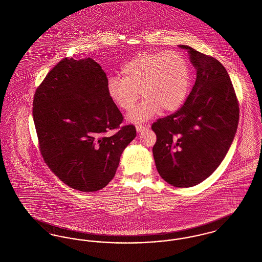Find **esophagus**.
I'll list each match as a JSON object with an SVG mask.
<instances>
[{"label":"esophagus","instance_id":"esophagus-1","mask_svg":"<svg viewBox=\"0 0 262 262\" xmlns=\"http://www.w3.org/2000/svg\"><path fill=\"white\" fill-rule=\"evenodd\" d=\"M136 127H137V133H141V132H142V130H144V129H145V128H146V125H136Z\"/></svg>","mask_w":262,"mask_h":262}]
</instances>
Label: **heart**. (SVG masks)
Returning <instances> with one entry per match:
<instances>
[{
	"mask_svg": "<svg viewBox=\"0 0 262 262\" xmlns=\"http://www.w3.org/2000/svg\"><path fill=\"white\" fill-rule=\"evenodd\" d=\"M190 85L189 67L177 51L142 52L123 64L121 76L107 82V94L121 110H130L140 97L145 98L126 117L134 124L144 123L162 111L178 110L187 98Z\"/></svg>",
	"mask_w": 262,
	"mask_h": 262,
	"instance_id": "heart-1",
	"label": "heart"
}]
</instances>
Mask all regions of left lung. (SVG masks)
<instances>
[{
  "label": "left lung",
  "instance_id": "8db88e82",
  "mask_svg": "<svg viewBox=\"0 0 262 262\" xmlns=\"http://www.w3.org/2000/svg\"><path fill=\"white\" fill-rule=\"evenodd\" d=\"M196 80L177 112L152 125L158 173L177 187L199 185L218 168L237 132L239 109L224 66L187 45Z\"/></svg>",
  "mask_w": 262,
  "mask_h": 262
}]
</instances>
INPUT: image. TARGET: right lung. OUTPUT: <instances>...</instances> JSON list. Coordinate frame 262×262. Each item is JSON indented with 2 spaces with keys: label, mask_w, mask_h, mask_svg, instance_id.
<instances>
[{
  "label": "right lung",
  "mask_w": 262,
  "mask_h": 262,
  "mask_svg": "<svg viewBox=\"0 0 262 262\" xmlns=\"http://www.w3.org/2000/svg\"><path fill=\"white\" fill-rule=\"evenodd\" d=\"M107 75L91 58H64L38 86L33 121L45 163L62 183L83 192L106 187L135 125L121 126L123 115L107 94ZM117 133L111 137L110 129Z\"/></svg>",
  "instance_id": "obj_1"
}]
</instances>
